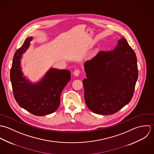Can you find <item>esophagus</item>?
Here are the masks:
<instances>
[{
	"instance_id": "1",
	"label": "esophagus",
	"mask_w": 154,
	"mask_h": 154,
	"mask_svg": "<svg viewBox=\"0 0 154 154\" xmlns=\"http://www.w3.org/2000/svg\"><path fill=\"white\" fill-rule=\"evenodd\" d=\"M80 73V69H75L74 72H73V74L75 76H79V74Z\"/></svg>"
}]
</instances>
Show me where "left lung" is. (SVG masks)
Instances as JSON below:
<instances>
[{
	"mask_svg": "<svg viewBox=\"0 0 154 154\" xmlns=\"http://www.w3.org/2000/svg\"><path fill=\"white\" fill-rule=\"evenodd\" d=\"M85 100L93 112L109 115L130 102L138 77L136 54L127 40L118 41L115 49L100 51L85 63Z\"/></svg>",
	"mask_w": 154,
	"mask_h": 154,
	"instance_id": "8db88e82",
	"label": "left lung"
}]
</instances>
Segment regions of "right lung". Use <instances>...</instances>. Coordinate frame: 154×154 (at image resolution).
Returning a JSON list of instances; mask_svg holds the SVG:
<instances>
[{"label": "right lung", "instance_id": "obj_1", "mask_svg": "<svg viewBox=\"0 0 154 154\" xmlns=\"http://www.w3.org/2000/svg\"><path fill=\"white\" fill-rule=\"evenodd\" d=\"M32 37L26 38L14 54L10 78L15 99L18 105L31 114L43 116L54 112L60 105L62 90L71 79L68 69L50 68L37 83H31L21 71L22 55L30 46Z\"/></svg>", "mask_w": 154, "mask_h": 154}]
</instances>
